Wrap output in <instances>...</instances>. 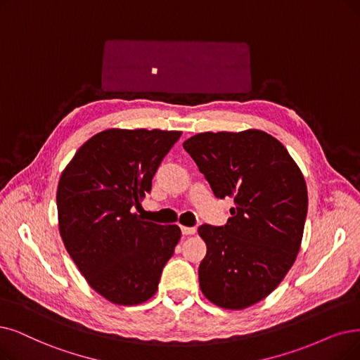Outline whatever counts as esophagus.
Returning a JSON list of instances; mask_svg holds the SVG:
<instances>
[{
    "label": "esophagus",
    "instance_id": "34e87169",
    "mask_svg": "<svg viewBox=\"0 0 360 360\" xmlns=\"http://www.w3.org/2000/svg\"><path fill=\"white\" fill-rule=\"evenodd\" d=\"M181 233H183L184 236L195 235V233H196V227H186V226H181Z\"/></svg>",
    "mask_w": 360,
    "mask_h": 360
}]
</instances>
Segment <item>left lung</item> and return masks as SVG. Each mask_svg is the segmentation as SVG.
Returning a JSON list of instances; mask_svg holds the SVG:
<instances>
[{
	"label": "left lung",
	"instance_id": "left-lung-1",
	"mask_svg": "<svg viewBox=\"0 0 360 360\" xmlns=\"http://www.w3.org/2000/svg\"><path fill=\"white\" fill-rule=\"evenodd\" d=\"M214 195L233 198L224 226L202 224L199 286L215 306L247 309L278 288L294 264L307 215L303 172L260 130L200 133L183 143Z\"/></svg>",
	"mask_w": 360,
	"mask_h": 360
}]
</instances>
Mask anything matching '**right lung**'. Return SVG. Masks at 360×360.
I'll use <instances>...</instances> for the list:
<instances>
[{
	"label": "right lung",
	"mask_w": 360,
	"mask_h": 360,
	"mask_svg": "<svg viewBox=\"0 0 360 360\" xmlns=\"http://www.w3.org/2000/svg\"><path fill=\"white\" fill-rule=\"evenodd\" d=\"M181 131L109 128L89 139L63 169L57 215L65 248L91 288L136 306L158 290L181 230L140 219L133 207Z\"/></svg>",
	"instance_id": "obj_1"
}]
</instances>
